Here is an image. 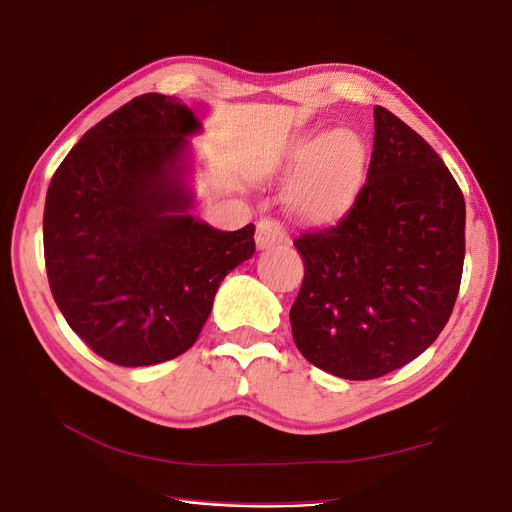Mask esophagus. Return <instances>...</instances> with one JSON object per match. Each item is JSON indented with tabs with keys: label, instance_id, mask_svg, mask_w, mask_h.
I'll list each match as a JSON object with an SVG mask.
<instances>
[{
	"label": "esophagus",
	"instance_id": "1",
	"mask_svg": "<svg viewBox=\"0 0 512 512\" xmlns=\"http://www.w3.org/2000/svg\"><path fill=\"white\" fill-rule=\"evenodd\" d=\"M283 240H285V227L280 221L263 219L257 223V234H255L257 249H270V246Z\"/></svg>",
	"mask_w": 512,
	"mask_h": 512
}]
</instances>
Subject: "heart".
<instances>
[{"instance_id":"heart-1","label":"heart","mask_w":512,"mask_h":512,"mask_svg":"<svg viewBox=\"0 0 512 512\" xmlns=\"http://www.w3.org/2000/svg\"><path fill=\"white\" fill-rule=\"evenodd\" d=\"M295 174L291 204L308 219H332L349 208L364 183L368 146L353 129L306 134L287 153Z\"/></svg>"}]
</instances>
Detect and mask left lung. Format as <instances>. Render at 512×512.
<instances>
[{
	"instance_id": "left-lung-1",
	"label": "left lung",
	"mask_w": 512,
	"mask_h": 512,
	"mask_svg": "<svg viewBox=\"0 0 512 512\" xmlns=\"http://www.w3.org/2000/svg\"><path fill=\"white\" fill-rule=\"evenodd\" d=\"M304 280L289 319L300 353L370 381L406 366L447 325L466 255V204L415 129L374 108L366 185L329 227L293 240Z\"/></svg>"
}]
</instances>
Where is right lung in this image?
<instances>
[{
    "label": "right lung",
    "mask_w": 512,
    "mask_h": 512,
    "mask_svg": "<svg viewBox=\"0 0 512 512\" xmlns=\"http://www.w3.org/2000/svg\"><path fill=\"white\" fill-rule=\"evenodd\" d=\"M176 97L144 93L93 125L61 161L44 204L53 298L89 349L138 368L191 349L221 280L255 253V225L219 232L189 214Z\"/></svg>",
    "instance_id": "1"
}]
</instances>
